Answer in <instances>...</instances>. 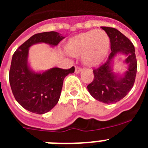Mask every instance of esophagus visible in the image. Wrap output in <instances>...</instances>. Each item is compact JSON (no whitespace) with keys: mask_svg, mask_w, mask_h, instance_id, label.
Segmentation results:
<instances>
[{"mask_svg":"<svg viewBox=\"0 0 148 148\" xmlns=\"http://www.w3.org/2000/svg\"><path fill=\"white\" fill-rule=\"evenodd\" d=\"M82 69L80 67V66H75V73H79L81 71H82Z\"/></svg>","mask_w":148,"mask_h":148,"instance_id":"obj_1","label":"esophagus"}]
</instances>
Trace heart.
Returning a JSON list of instances; mask_svg holds the SVG:
<instances>
[{
    "label": "heart",
    "instance_id": "b5f03b06",
    "mask_svg": "<svg viewBox=\"0 0 148 148\" xmlns=\"http://www.w3.org/2000/svg\"><path fill=\"white\" fill-rule=\"evenodd\" d=\"M110 47L108 35L102 30L82 33L67 43L66 50L73 56H82L84 63L97 66L104 61Z\"/></svg>",
    "mask_w": 148,
    "mask_h": 148
}]
</instances>
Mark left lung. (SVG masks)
I'll return each mask as SVG.
<instances>
[{
  "label": "left lung",
  "instance_id": "obj_1",
  "mask_svg": "<svg viewBox=\"0 0 148 148\" xmlns=\"http://www.w3.org/2000/svg\"><path fill=\"white\" fill-rule=\"evenodd\" d=\"M110 40L111 53L108 59L100 66L93 69V81L87 85L89 92L94 99L105 104L116 103L130 92L135 82L137 61L133 43L118 29L101 27ZM127 56L125 62L128 68L125 75L118 77L112 71L111 63L116 53Z\"/></svg>",
  "mask_w": 148,
  "mask_h": 148
}]
</instances>
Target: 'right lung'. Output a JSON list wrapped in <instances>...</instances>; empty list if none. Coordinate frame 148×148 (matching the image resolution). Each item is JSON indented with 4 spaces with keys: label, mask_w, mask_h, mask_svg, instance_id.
Segmentation results:
<instances>
[{
    "label": "right lung",
    "mask_w": 148,
    "mask_h": 148,
    "mask_svg": "<svg viewBox=\"0 0 148 148\" xmlns=\"http://www.w3.org/2000/svg\"><path fill=\"white\" fill-rule=\"evenodd\" d=\"M64 38L54 31L35 34L13 54L9 73L12 91L17 101L32 113L44 114L54 108L59 100L64 79L74 73L75 67H55L43 73H33L27 64L29 48L37 43L56 46Z\"/></svg>",
    "instance_id": "add662e5"
}]
</instances>
